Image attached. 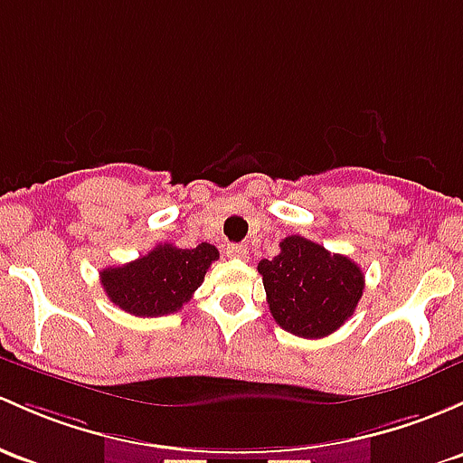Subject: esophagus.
I'll use <instances>...</instances> for the list:
<instances>
[{
  "label": "esophagus",
  "mask_w": 463,
  "mask_h": 463,
  "mask_svg": "<svg viewBox=\"0 0 463 463\" xmlns=\"http://www.w3.org/2000/svg\"><path fill=\"white\" fill-rule=\"evenodd\" d=\"M226 255L231 257V260H246L248 248L241 246V244H228L226 246Z\"/></svg>",
  "instance_id": "1"
}]
</instances>
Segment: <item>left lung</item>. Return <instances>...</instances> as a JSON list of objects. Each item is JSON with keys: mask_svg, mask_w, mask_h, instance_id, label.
<instances>
[{"mask_svg": "<svg viewBox=\"0 0 463 463\" xmlns=\"http://www.w3.org/2000/svg\"><path fill=\"white\" fill-rule=\"evenodd\" d=\"M266 299L277 324L297 337L321 339L344 326L364 293V272L348 257L290 235L279 255L261 260Z\"/></svg>", "mask_w": 463, "mask_h": 463, "instance_id": "left-lung-1", "label": "left lung"}]
</instances>
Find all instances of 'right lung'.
<instances>
[{"instance_id": "add662e5", "label": "right lung", "mask_w": 463, "mask_h": 463, "mask_svg": "<svg viewBox=\"0 0 463 463\" xmlns=\"http://www.w3.org/2000/svg\"><path fill=\"white\" fill-rule=\"evenodd\" d=\"M219 260V250L202 241L197 248L155 246L148 255L99 272L106 295L135 317H162L182 308L203 275Z\"/></svg>"}]
</instances>
